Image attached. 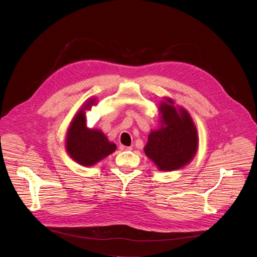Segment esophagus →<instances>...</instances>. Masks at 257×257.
Instances as JSON below:
<instances>
[{"label":"esophagus","mask_w":257,"mask_h":257,"mask_svg":"<svg viewBox=\"0 0 257 257\" xmlns=\"http://www.w3.org/2000/svg\"><path fill=\"white\" fill-rule=\"evenodd\" d=\"M119 149H120L121 151H131V150H132L131 146H125V145H123V144H121V145L119 146Z\"/></svg>","instance_id":"1"}]
</instances>
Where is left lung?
I'll use <instances>...</instances> for the list:
<instances>
[{
	"mask_svg": "<svg viewBox=\"0 0 257 257\" xmlns=\"http://www.w3.org/2000/svg\"><path fill=\"white\" fill-rule=\"evenodd\" d=\"M172 99L162 102V127L152 131L144 152L162 171H173L188 164L197 151V132L184 108L177 111Z\"/></svg>",
	"mask_w": 257,
	"mask_h": 257,
	"instance_id": "left-lung-1",
	"label": "left lung"
}]
</instances>
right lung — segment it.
<instances>
[{
	"mask_svg": "<svg viewBox=\"0 0 257 257\" xmlns=\"http://www.w3.org/2000/svg\"><path fill=\"white\" fill-rule=\"evenodd\" d=\"M94 99L84 106L90 108ZM82 108L73 119L66 140V149L70 157L82 166H92L116 151V144L109 142L99 130L88 129L85 125V113Z\"/></svg>",
	"mask_w": 257,
	"mask_h": 257,
	"instance_id": "1",
	"label": "right lung"
}]
</instances>
